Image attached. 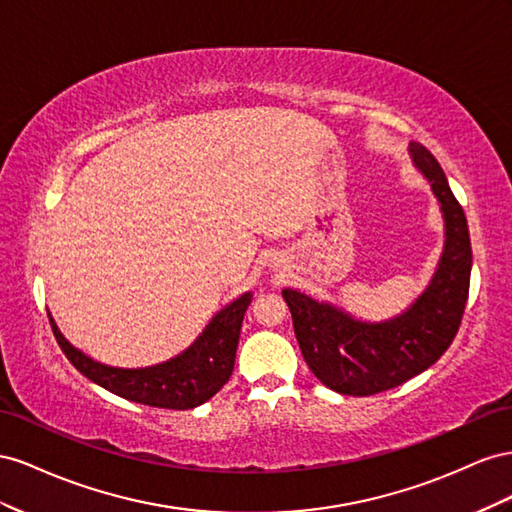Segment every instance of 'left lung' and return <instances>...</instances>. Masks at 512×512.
<instances>
[{"label":"left lung","instance_id":"obj_1","mask_svg":"<svg viewBox=\"0 0 512 512\" xmlns=\"http://www.w3.org/2000/svg\"><path fill=\"white\" fill-rule=\"evenodd\" d=\"M414 167L425 175L444 218V251L425 291L384 321H364L330 302L283 289L302 356L334 392L369 397L427 371L459 330L470 291L472 244L459 201L435 156L410 143Z\"/></svg>","mask_w":512,"mask_h":512}]
</instances>
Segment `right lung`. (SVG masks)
<instances>
[{
    "label": "right lung",
    "mask_w": 512,
    "mask_h": 512,
    "mask_svg": "<svg viewBox=\"0 0 512 512\" xmlns=\"http://www.w3.org/2000/svg\"><path fill=\"white\" fill-rule=\"evenodd\" d=\"M251 300L253 294L246 291L231 304L223 306L182 354L167 362L154 364V367L141 369L109 367V364L85 356L81 349L72 347L64 339V334L57 328L51 315L49 321L55 339L66 358L72 362V367L81 371L87 379H92L94 384L118 394L122 399L150 407L193 410V407L212 399L231 377L242 319Z\"/></svg>",
    "instance_id": "obj_1"
}]
</instances>
